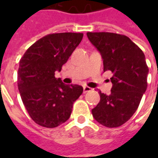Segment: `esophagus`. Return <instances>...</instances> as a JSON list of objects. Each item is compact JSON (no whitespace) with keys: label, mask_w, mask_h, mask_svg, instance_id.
I'll return each mask as SVG.
<instances>
[{"label":"esophagus","mask_w":158,"mask_h":158,"mask_svg":"<svg viewBox=\"0 0 158 158\" xmlns=\"http://www.w3.org/2000/svg\"><path fill=\"white\" fill-rule=\"evenodd\" d=\"M91 90V88H89V86H83V92L86 93V92H89Z\"/></svg>","instance_id":"obj_1"}]
</instances>
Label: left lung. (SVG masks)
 Instances as JSON below:
<instances>
[{"label":"left lung","mask_w":158,"mask_h":158,"mask_svg":"<svg viewBox=\"0 0 158 158\" xmlns=\"http://www.w3.org/2000/svg\"><path fill=\"white\" fill-rule=\"evenodd\" d=\"M99 51L104 71L112 73L111 94L99 91L100 101L91 112L107 127H118L134 115L147 89L149 68L140 47L125 36L112 32H87Z\"/></svg>","instance_id":"obj_1"}]
</instances>
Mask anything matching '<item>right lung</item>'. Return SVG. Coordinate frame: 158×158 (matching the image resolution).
Wrapping results in <instances>:
<instances>
[{
    "mask_svg": "<svg viewBox=\"0 0 158 158\" xmlns=\"http://www.w3.org/2000/svg\"><path fill=\"white\" fill-rule=\"evenodd\" d=\"M83 34H48L36 41L19 62L17 85L21 98L34 122L48 128L56 127L69 118L74 102L82 95V86L65 84L55 78Z\"/></svg>",
    "mask_w": 158,
    "mask_h": 158,
    "instance_id": "add662e5",
    "label": "right lung"
}]
</instances>
